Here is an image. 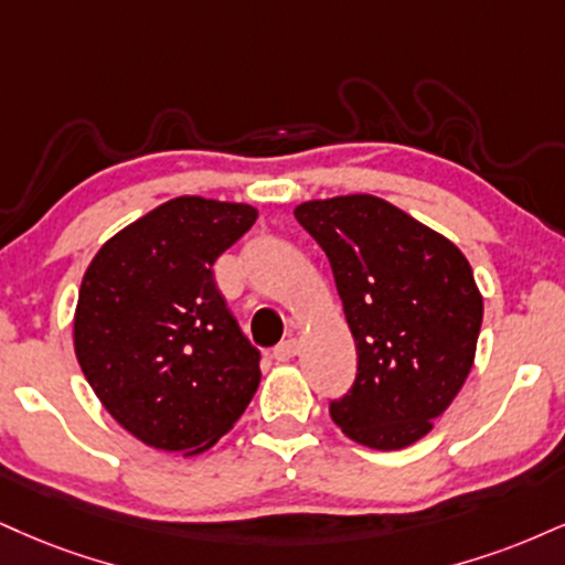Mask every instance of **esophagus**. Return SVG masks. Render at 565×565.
<instances>
[{
	"mask_svg": "<svg viewBox=\"0 0 565 565\" xmlns=\"http://www.w3.org/2000/svg\"><path fill=\"white\" fill-rule=\"evenodd\" d=\"M297 355H300V342H297V339H287V342L276 344L274 348V358L278 360V363H287V360L297 358Z\"/></svg>",
	"mask_w": 565,
	"mask_h": 565,
	"instance_id": "34e87169",
	"label": "esophagus"
}]
</instances>
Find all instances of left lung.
<instances>
[{"instance_id": "left-lung-1", "label": "left lung", "mask_w": 565, "mask_h": 565, "mask_svg": "<svg viewBox=\"0 0 565 565\" xmlns=\"http://www.w3.org/2000/svg\"><path fill=\"white\" fill-rule=\"evenodd\" d=\"M295 217L329 257L358 350L355 384L331 418L371 450L411 447L473 369L484 300L471 265L382 196L308 200Z\"/></svg>"}]
</instances>
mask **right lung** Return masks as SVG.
Wrapping results in <instances>:
<instances>
[{
  "mask_svg": "<svg viewBox=\"0 0 565 565\" xmlns=\"http://www.w3.org/2000/svg\"><path fill=\"white\" fill-rule=\"evenodd\" d=\"M255 221L244 202L173 196L88 263L73 316L78 365L105 411L154 450H210L260 384V352L213 278Z\"/></svg>",
  "mask_w": 565,
  "mask_h": 565,
  "instance_id": "add662e5",
  "label": "right lung"
}]
</instances>
